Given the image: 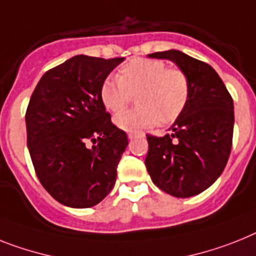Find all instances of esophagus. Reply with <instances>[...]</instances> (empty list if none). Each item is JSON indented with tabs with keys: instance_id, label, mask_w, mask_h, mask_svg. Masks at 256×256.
<instances>
[{
	"instance_id": "34e87169",
	"label": "esophagus",
	"mask_w": 256,
	"mask_h": 256,
	"mask_svg": "<svg viewBox=\"0 0 256 256\" xmlns=\"http://www.w3.org/2000/svg\"><path fill=\"white\" fill-rule=\"evenodd\" d=\"M139 135H143V134H142V132H128V139H134V138H136V136H139Z\"/></svg>"
}]
</instances>
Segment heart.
I'll use <instances>...</instances> for the list:
<instances>
[{
    "mask_svg": "<svg viewBox=\"0 0 256 256\" xmlns=\"http://www.w3.org/2000/svg\"><path fill=\"white\" fill-rule=\"evenodd\" d=\"M190 80L180 68L164 61L134 58L124 64L117 78H106L100 86V100L109 112L121 110L136 95L138 106L118 113L114 124L126 132L173 124L181 117L190 100Z\"/></svg>",
    "mask_w": 256,
    "mask_h": 256,
    "instance_id": "b5f03b06",
    "label": "heart"
}]
</instances>
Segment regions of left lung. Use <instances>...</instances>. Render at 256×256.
Returning <instances> with one entry per match:
<instances>
[{"instance_id":"obj_1","label":"left lung","mask_w":256,"mask_h":256,"mask_svg":"<svg viewBox=\"0 0 256 256\" xmlns=\"http://www.w3.org/2000/svg\"><path fill=\"white\" fill-rule=\"evenodd\" d=\"M151 58L176 62L190 80V100L170 130L147 134L146 166L154 184L177 198L200 194L224 170L232 150L233 98L211 66L180 50L156 52Z\"/></svg>"}]
</instances>
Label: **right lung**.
Instances as JSON below:
<instances>
[{"instance_id": "right-lung-1", "label": "right lung", "mask_w": 256, "mask_h": 256, "mask_svg": "<svg viewBox=\"0 0 256 256\" xmlns=\"http://www.w3.org/2000/svg\"><path fill=\"white\" fill-rule=\"evenodd\" d=\"M122 61L75 56L45 72L32 92L26 112L30 156L42 188L61 204L92 207L114 186L128 142L98 91Z\"/></svg>"}]
</instances>
